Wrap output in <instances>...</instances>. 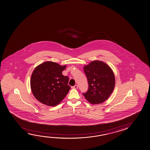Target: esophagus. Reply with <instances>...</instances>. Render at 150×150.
Instances as JSON below:
<instances>
[{
    "instance_id": "esophagus-1",
    "label": "esophagus",
    "mask_w": 150,
    "mask_h": 150,
    "mask_svg": "<svg viewBox=\"0 0 150 150\" xmlns=\"http://www.w3.org/2000/svg\"><path fill=\"white\" fill-rule=\"evenodd\" d=\"M71 88L72 89H77L78 88V86L76 85L74 86H71Z\"/></svg>"
}]
</instances>
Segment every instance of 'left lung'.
Wrapping results in <instances>:
<instances>
[{
    "label": "left lung",
    "instance_id": "1",
    "mask_svg": "<svg viewBox=\"0 0 150 150\" xmlns=\"http://www.w3.org/2000/svg\"><path fill=\"white\" fill-rule=\"evenodd\" d=\"M87 79L88 89L83 93L93 104L101 103L108 99L114 90L115 79L113 71L106 63L93 61L83 67Z\"/></svg>",
    "mask_w": 150,
    "mask_h": 150
}]
</instances>
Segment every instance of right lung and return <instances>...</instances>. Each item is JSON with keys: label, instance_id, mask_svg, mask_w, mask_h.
I'll use <instances>...</instances> for the list:
<instances>
[{"label": "right lung", "instance_id": "obj_1", "mask_svg": "<svg viewBox=\"0 0 150 150\" xmlns=\"http://www.w3.org/2000/svg\"><path fill=\"white\" fill-rule=\"evenodd\" d=\"M66 66L47 61L35 69L30 79V88L36 99L48 106L60 103L69 91V78L62 73Z\"/></svg>", "mask_w": 150, "mask_h": 150}]
</instances>
